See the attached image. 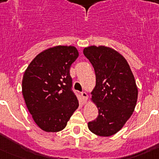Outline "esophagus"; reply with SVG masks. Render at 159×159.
Segmentation results:
<instances>
[{
    "instance_id": "34e87169",
    "label": "esophagus",
    "mask_w": 159,
    "mask_h": 159,
    "mask_svg": "<svg viewBox=\"0 0 159 159\" xmlns=\"http://www.w3.org/2000/svg\"><path fill=\"white\" fill-rule=\"evenodd\" d=\"M81 96H82V99L83 100H84V102H87V100H88V94L86 93V92H81Z\"/></svg>"
}]
</instances>
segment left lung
<instances>
[{"instance_id": "obj_1", "label": "left lung", "mask_w": 159, "mask_h": 159, "mask_svg": "<svg viewBox=\"0 0 159 159\" xmlns=\"http://www.w3.org/2000/svg\"><path fill=\"white\" fill-rule=\"evenodd\" d=\"M84 54L95 70L96 84L92 95L99 110L88 128L97 135H113L124 126L136 106L134 75L126 59L113 48L90 46L84 49Z\"/></svg>"}]
</instances>
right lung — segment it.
Listing matches in <instances>:
<instances>
[{"label":"right lung","mask_w":159,"mask_h":159,"mask_svg":"<svg viewBox=\"0 0 159 159\" xmlns=\"http://www.w3.org/2000/svg\"><path fill=\"white\" fill-rule=\"evenodd\" d=\"M79 52L73 46H56L38 54L25 70L22 94L28 110L44 131L63 130L79 107L70 75Z\"/></svg>","instance_id":"add662e5"}]
</instances>
